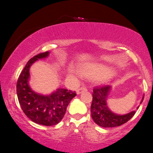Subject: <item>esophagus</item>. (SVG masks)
Returning a JSON list of instances; mask_svg holds the SVG:
<instances>
[{
	"label": "esophagus",
	"mask_w": 153,
	"mask_h": 153,
	"mask_svg": "<svg viewBox=\"0 0 153 153\" xmlns=\"http://www.w3.org/2000/svg\"><path fill=\"white\" fill-rule=\"evenodd\" d=\"M85 91H87L86 88H85V87H81V88H79L76 91V94H77V95H79V94L82 93L83 92H85Z\"/></svg>",
	"instance_id": "34e87169"
}]
</instances>
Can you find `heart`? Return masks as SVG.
Here are the masks:
<instances>
[{"instance_id": "1", "label": "heart", "mask_w": 153, "mask_h": 153, "mask_svg": "<svg viewBox=\"0 0 153 153\" xmlns=\"http://www.w3.org/2000/svg\"><path fill=\"white\" fill-rule=\"evenodd\" d=\"M79 71L83 76L88 79H98V78H108L110 76L111 70L105 65L97 63V62H88L85 63L79 67ZM68 76L74 77V74L72 71L69 72Z\"/></svg>"}]
</instances>
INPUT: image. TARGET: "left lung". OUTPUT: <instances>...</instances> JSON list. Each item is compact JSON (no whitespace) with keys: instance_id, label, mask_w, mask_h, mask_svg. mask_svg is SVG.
<instances>
[{"instance_id":"obj_1","label":"left lung","mask_w":153,"mask_h":153,"mask_svg":"<svg viewBox=\"0 0 153 153\" xmlns=\"http://www.w3.org/2000/svg\"><path fill=\"white\" fill-rule=\"evenodd\" d=\"M112 90L110 85L102 88H95L93 90V102L91 112L93 120L96 124L102 127H114L127 123L135 114V111L128 114L120 115L113 112L107 105V100ZM144 95L140 104L142 103ZM139 106H137V109Z\"/></svg>"}]
</instances>
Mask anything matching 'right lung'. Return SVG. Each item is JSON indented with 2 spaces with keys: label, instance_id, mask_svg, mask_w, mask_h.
Instances as JSON below:
<instances>
[{
  "label": "right lung",
  "instance_id": "add662e5",
  "mask_svg": "<svg viewBox=\"0 0 153 153\" xmlns=\"http://www.w3.org/2000/svg\"><path fill=\"white\" fill-rule=\"evenodd\" d=\"M50 52L39 53L28 60L19 76L16 94L23 111L33 122L45 126H52L60 122L67 107L76 94L65 88H58L51 93L43 95L32 90L30 81V68L39 59L49 56Z\"/></svg>",
  "mask_w": 153,
  "mask_h": 153
}]
</instances>
